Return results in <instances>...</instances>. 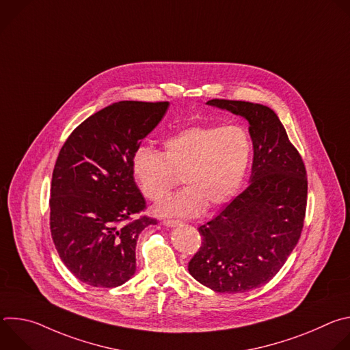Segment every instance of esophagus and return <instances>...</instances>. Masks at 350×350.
<instances>
[{"label": "esophagus", "mask_w": 350, "mask_h": 350, "mask_svg": "<svg viewBox=\"0 0 350 350\" xmlns=\"http://www.w3.org/2000/svg\"><path fill=\"white\" fill-rule=\"evenodd\" d=\"M180 223H181L180 220H163V226H166V227H176Z\"/></svg>", "instance_id": "obj_1"}]
</instances>
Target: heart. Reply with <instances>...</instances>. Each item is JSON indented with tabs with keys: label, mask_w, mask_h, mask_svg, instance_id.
Returning a JSON list of instances; mask_svg holds the SVG:
<instances>
[{
	"label": "heart",
	"mask_w": 350,
	"mask_h": 350,
	"mask_svg": "<svg viewBox=\"0 0 350 350\" xmlns=\"http://www.w3.org/2000/svg\"><path fill=\"white\" fill-rule=\"evenodd\" d=\"M254 142L238 124L193 126L163 144V154L139 146L131 158V173L149 201L158 202L181 174L184 189L169 196L155 213L169 217H193L206 206L217 209L237 196L251 169Z\"/></svg>",
	"instance_id": "1"
}]
</instances>
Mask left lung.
<instances>
[{"mask_svg": "<svg viewBox=\"0 0 350 350\" xmlns=\"http://www.w3.org/2000/svg\"><path fill=\"white\" fill-rule=\"evenodd\" d=\"M206 104L247 120L254 163L247 188L198 228L202 246L189 260L188 271L216 292H246L267 284L301 238L308 204L306 169L269 107L230 99Z\"/></svg>", "mask_w": 350, "mask_h": 350, "instance_id": "8db88e82", "label": "left lung"}]
</instances>
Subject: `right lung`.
<instances>
[{"label":"right lung","instance_id":"1","mask_svg":"<svg viewBox=\"0 0 350 350\" xmlns=\"http://www.w3.org/2000/svg\"><path fill=\"white\" fill-rule=\"evenodd\" d=\"M167 108L169 103H115L79 124L61 148L49 227L64 265L91 286L115 288L130 280L138 235L157 224L148 216L131 219L146 208L131 158Z\"/></svg>","mask_w":350,"mask_h":350}]
</instances>
